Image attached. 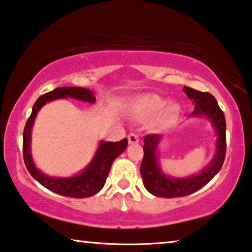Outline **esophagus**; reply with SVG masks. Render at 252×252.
I'll return each mask as SVG.
<instances>
[{
    "label": "esophagus",
    "instance_id": "esophagus-1",
    "mask_svg": "<svg viewBox=\"0 0 252 252\" xmlns=\"http://www.w3.org/2000/svg\"><path fill=\"white\" fill-rule=\"evenodd\" d=\"M138 141H139V138H138L136 134L130 133L128 135V143H129V144H137Z\"/></svg>",
    "mask_w": 252,
    "mask_h": 252
}]
</instances>
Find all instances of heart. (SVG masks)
Masks as SVG:
<instances>
[{
	"instance_id": "b5f03b06",
	"label": "heart",
	"mask_w": 252,
	"mask_h": 252,
	"mask_svg": "<svg viewBox=\"0 0 252 252\" xmlns=\"http://www.w3.org/2000/svg\"><path fill=\"white\" fill-rule=\"evenodd\" d=\"M130 110L141 119H149L156 115L152 123L153 126L163 129L178 118L180 106L176 102L166 103V100L158 94H146L137 96L130 102Z\"/></svg>"
}]
</instances>
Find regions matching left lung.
I'll return each mask as SVG.
<instances>
[{
  "label": "left lung",
  "mask_w": 252,
  "mask_h": 252,
  "mask_svg": "<svg viewBox=\"0 0 252 252\" xmlns=\"http://www.w3.org/2000/svg\"><path fill=\"white\" fill-rule=\"evenodd\" d=\"M185 94L195 103V109L190 116H205L210 119L216 130V152L212 162L198 175L187 178H170L165 176L158 163L157 150L161 141V135L150 134L144 138V157L141 164V176L146 190L157 197L175 198L184 197L199 190L215 177L222 168L226 153V123L223 111L216 99L208 92H200L185 87Z\"/></svg>",
  "instance_id": "left-lung-1"
}]
</instances>
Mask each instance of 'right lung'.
Listing matches in <instances>:
<instances>
[{"label":"right lung","instance_id":"1","mask_svg":"<svg viewBox=\"0 0 252 252\" xmlns=\"http://www.w3.org/2000/svg\"><path fill=\"white\" fill-rule=\"evenodd\" d=\"M62 98H73L90 103L95 102L94 92L84 88H57L55 90L40 95L33 104L32 113L27 121L25 130H23V160H25V164L30 175L45 188L49 189L50 191L56 192L62 196L72 197V198H87V197L94 196L101 190L104 184H106V179L109 175L114 160L121 156L127 148V138H124L119 142L102 141L100 143L95 156L92 158L90 164L79 175L68 178H54L44 175L36 168L32 158V151H30L32 127L37 113L44 104L52 101V100Z\"/></svg>","mask_w":252,"mask_h":252}]
</instances>
